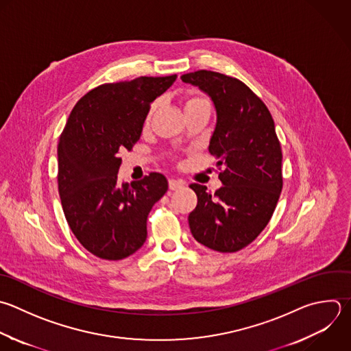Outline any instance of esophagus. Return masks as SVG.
<instances>
[{"mask_svg": "<svg viewBox=\"0 0 351 351\" xmlns=\"http://www.w3.org/2000/svg\"><path fill=\"white\" fill-rule=\"evenodd\" d=\"M184 185H185V182L181 181V180H174V178H171V180L169 181V188H170L171 191H178V189L184 188Z\"/></svg>", "mask_w": 351, "mask_h": 351, "instance_id": "34e87169", "label": "esophagus"}]
</instances>
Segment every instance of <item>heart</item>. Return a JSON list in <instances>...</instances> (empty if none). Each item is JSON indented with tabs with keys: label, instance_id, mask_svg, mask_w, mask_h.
Returning a JSON list of instances; mask_svg holds the SVG:
<instances>
[{
	"label": "heart",
	"instance_id": "b5f03b06",
	"mask_svg": "<svg viewBox=\"0 0 351 351\" xmlns=\"http://www.w3.org/2000/svg\"><path fill=\"white\" fill-rule=\"evenodd\" d=\"M158 107H159V103L154 101L151 108H149V111H148V119L152 118V115L156 112ZM199 107H210V100L204 95L193 92V93H189V95L185 96V99H184V110H185V112L192 111V110L199 108Z\"/></svg>",
	"mask_w": 351,
	"mask_h": 351
}]
</instances>
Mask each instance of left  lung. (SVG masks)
<instances>
[{
    "mask_svg": "<svg viewBox=\"0 0 351 351\" xmlns=\"http://www.w3.org/2000/svg\"><path fill=\"white\" fill-rule=\"evenodd\" d=\"M214 101L217 126L208 151L218 158L222 186L214 193L191 184L197 196L188 222L193 237L219 252L252 243L270 221L282 189L281 145L265 103L240 80L207 70L181 77Z\"/></svg>",
    "mask_w": 351,
    "mask_h": 351,
    "instance_id": "obj_1",
    "label": "left lung"
}]
</instances>
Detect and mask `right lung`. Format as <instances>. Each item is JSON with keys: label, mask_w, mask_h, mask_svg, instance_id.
<instances>
[{"label": "right lung", "mask_w": 351, "mask_h": 351, "mask_svg": "<svg viewBox=\"0 0 351 351\" xmlns=\"http://www.w3.org/2000/svg\"><path fill=\"white\" fill-rule=\"evenodd\" d=\"M177 80L140 77L103 84L78 100L58 147V185L66 219L93 255L119 261L147 239V218L167 192L165 176L151 173L118 184L119 154L140 140L151 103Z\"/></svg>", "instance_id": "1"}]
</instances>
